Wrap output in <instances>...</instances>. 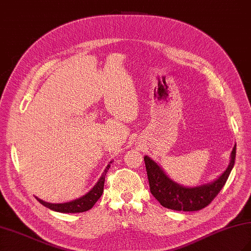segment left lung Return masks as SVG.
Listing matches in <instances>:
<instances>
[{"mask_svg": "<svg viewBox=\"0 0 251 251\" xmlns=\"http://www.w3.org/2000/svg\"><path fill=\"white\" fill-rule=\"evenodd\" d=\"M236 145L231 153V161L226 172L211 183L195 188H184L169 179L166 174L150 157L145 163L152 195L162 206L177 211H197L207 207L225 186L235 163Z\"/></svg>", "mask_w": 251, "mask_h": 251, "instance_id": "8db88e82", "label": "left lung"}]
</instances>
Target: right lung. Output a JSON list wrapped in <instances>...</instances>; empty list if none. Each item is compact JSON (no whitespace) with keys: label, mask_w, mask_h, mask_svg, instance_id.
I'll return each instance as SVG.
<instances>
[{"label":"right lung","mask_w":251,"mask_h":251,"mask_svg":"<svg viewBox=\"0 0 251 251\" xmlns=\"http://www.w3.org/2000/svg\"><path fill=\"white\" fill-rule=\"evenodd\" d=\"M109 167L110 165L106 166L104 173L102 174V176H101V178L99 179L97 184H96L86 195L82 196L81 199H77L75 201H72L69 202H63V204H50V202H46L44 201L37 199V197L36 200L39 201L42 205L50 208V209L58 211V212H63V214H77V212L87 211L95 205V202L100 199V196L103 193L105 175H106V172H108Z\"/></svg>","instance_id":"1"}]
</instances>
